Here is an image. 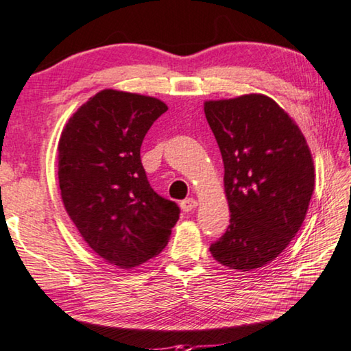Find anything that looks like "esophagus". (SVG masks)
I'll list each match as a JSON object with an SVG mask.
<instances>
[{"label":"esophagus","instance_id":"obj_1","mask_svg":"<svg viewBox=\"0 0 351 351\" xmlns=\"http://www.w3.org/2000/svg\"><path fill=\"white\" fill-rule=\"evenodd\" d=\"M196 206H197V200L193 199V197L185 199V200H182V202H180V208L183 211H191V210L196 208Z\"/></svg>","mask_w":351,"mask_h":351}]
</instances>
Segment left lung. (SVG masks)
I'll list each match as a JSON object with an SVG mask.
<instances>
[{
  "label": "left lung",
  "mask_w": 351,
  "mask_h": 351,
  "mask_svg": "<svg viewBox=\"0 0 351 351\" xmlns=\"http://www.w3.org/2000/svg\"><path fill=\"white\" fill-rule=\"evenodd\" d=\"M223 162L230 226L210 245L217 263L249 272L274 261L305 221L314 162L300 128L266 95L205 101Z\"/></svg>",
  "instance_id": "8db88e82"
}]
</instances>
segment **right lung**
I'll use <instances>...</instances> for the list:
<instances>
[{
    "mask_svg": "<svg viewBox=\"0 0 351 351\" xmlns=\"http://www.w3.org/2000/svg\"><path fill=\"white\" fill-rule=\"evenodd\" d=\"M163 101L106 88L80 106L59 140L63 206L91 250L119 269L157 256L179 221L176 202L149 185L140 149Z\"/></svg>",
    "mask_w": 351,
    "mask_h": 351,
    "instance_id": "obj_1",
    "label": "right lung"
}]
</instances>
